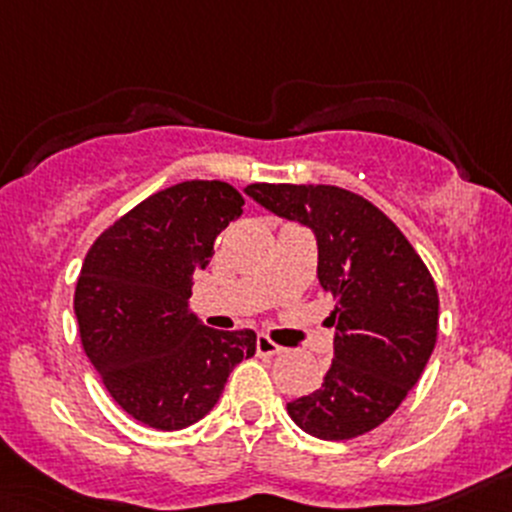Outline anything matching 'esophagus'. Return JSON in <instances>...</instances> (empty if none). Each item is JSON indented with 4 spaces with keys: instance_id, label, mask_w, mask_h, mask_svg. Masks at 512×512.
<instances>
[{
    "instance_id": "34e87169",
    "label": "esophagus",
    "mask_w": 512,
    "mask_h": 512,
    "mask_svg": "<svg viewBox=\"0 0 512 512\" xmlns=\"http://www.w3.org/2000/svg\"><path fill=\"white\" fill-rule=\"evenodd\" d=\"M255 349H257V354H260V356H277V354L285 352V347L275 344L270 337H265V334H260V337H257Z\"/></svg>"
}]
</instances>
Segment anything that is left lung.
Segmentation results:
<instances>
[{
    "label": "left lung",
    "instance_id": "obj_1",
    "mask_svg": "<svg viewBox=\"0 0 512 512\" xmlns=\"http://www.w3.org/2000/svg\"><path fill=\"white\" fill-rule=\"evenodd\" d=\"M245 193L317 235V277L334 297L322 389L287 404L309 436L347 441L399 409L438 337V292L418 252L374 203L337 185L252 183Z\"/></svg>",
    "mask_w": 512,
    "mask_h": 512
}]
</instances>
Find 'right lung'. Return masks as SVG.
<instances>
[{"label":"right lung","instance_id":"1","mask_svg":"<svg viewBox=\"0 0 512 512\" xmlns=\"http://www.w3.org/2000/svg\"><path fill=\"white\" fill-rule=\"evenodd\" d=\"M223 180H185L128 210L91 245L74 292L84 352L116 404L146 426L178 431L218 404L255 332H218L188 312L193 272L242 215Z\"/></svg>","mask_w":512,"mask_h":512}]
</instances>
